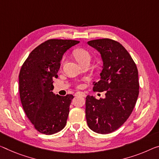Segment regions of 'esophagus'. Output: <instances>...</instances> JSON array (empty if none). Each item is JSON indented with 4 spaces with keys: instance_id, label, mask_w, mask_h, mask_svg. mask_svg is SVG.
Returning a JSON list of instances; mask_svg holds the SVG:
<instances>
[{
    "instance_id": "esophagus-1",
    "label": "esophagus",
    "mask_w": 159,
    "mask_h": 159,
    "mask_svg": "<svg viewBox=\"0 0 159 159\" xmlns=\"http://www.w3.org/2000/svg\"><path fill=\"white\" fill-rule=\"evenodd\" d=\"M75 96H82V97H85V94L82 92H77L75 94Z\"/></svg>"
}]
</instances>
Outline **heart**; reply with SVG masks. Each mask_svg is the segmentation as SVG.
I'll list each match as a JSON object with an SVG mask.
<instances>
[{"mask_svg": "<svg viewBox=\"0 0 159 159\" xmlns=\"http://www.w3.org/2000/svg\"><path fill=\"white\" fill-rule=\"evenodd\" d=\"M73 55L80 64H82L84 61L90 60L91 59V55H90L89 52L82 48L75 49L73 52Z\"/></svg>", "mask_w": 159, "mask_h": 159, "instance_id": "obj_1", "label": "heart"}]
</instances>
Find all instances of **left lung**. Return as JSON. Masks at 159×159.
I'll list each match as a JSON object with an SVG mask.
<instances>
[{"mask_svg": "<svg viewBox=\"0 0 159 159\" xmlns=\"http://www.w3.org/2000/svg\"><path fill=\"white\" fill-rule=\"evenodd\" d=\"M87 44L98 51L103 62L100 80L93 89L106 91L105 98L86 97V119L90 129L107 134L118 129L131 115L139 96L138 70L131 55L120 43L108 38Z\"/></svg>", "mask_w": 159, "mask_h": 159, "instance_id": "8db88e82", "label": "left lung"}]
</instances>
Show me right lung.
<instances>
[{"mask_svg":"<svg viewBox=\"0 0 159 159\" xmlns=\"http://www.w3.org/2000/svg\"><path fill=\"white\" fill-rule=\"evenodd\" d=\"M80 41L51 39L30 53L19 74V92L23 109L39 132L51 135L67 123L73 95L52 92L62 56Z\"/></svg>","mask_w":159,"mask_h":159,"instance_id":"1","label":"right lung"}]
</instances>
